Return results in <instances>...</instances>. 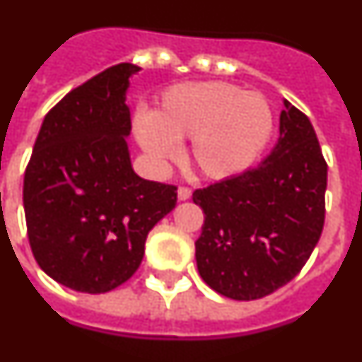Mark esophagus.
I'll return each mask as SVG.
<instances>
[{
    "label": "esophagus",
    "instance_id": "1",
    "mask_svg": "<svg viewBox=\"0 0 362 362\" xmlns=\"http://www.w3.org/2000/svg\"><path fill=\"white\" fill-rule=\"evenodd\" d=\"M191 197V189L186 186L178 187V200H187Z\"/></svg>",
    "mask_w": 362,
    "mask_h": 362
}]
</instances>
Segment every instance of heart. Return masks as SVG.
Instances as JSON below:
<instances>
[{"label": "heart", "mask_w": 362, "mask_h": 362, "mask_svg": "<svg viewBox=\"0 0 362 362\" xmlns=\"http://www.w3.org/2000/svg\"><path fill=\"white\" fill-rule=\"evenodd\" d=\"M134 132L151 162L165 165L191 141V165L209 180L245 173L274 134V112L265 97L221 81L171 88L153 115L139 114Z\"/></svg>", "instance_id": "heart-1"}]
</instances>
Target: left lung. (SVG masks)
<instances>
[{"instance_id": "1", "label": "left lung", "mask_w": 362, "mask_h": 362, "mask_svg": "<svg viewBox=\"0 0 362 362\" xmlns=\"http://www.w3.org/2000/svg\"><path fill=\"white\" fill-rule=\"evenodd\" d=\"M284 105L278 144L259 165L193 193L204 211L199 274L226 298L257 300L289 284L324 228L327 163L308 115Z\"/></svg>"}]
</instances>
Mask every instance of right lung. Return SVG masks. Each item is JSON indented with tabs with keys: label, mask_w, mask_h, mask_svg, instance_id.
Returning <instances> with one entry per match:
<instances>
[{
	"label": "right lung",
	"mask_w": 362,
	"mask_h": 362,
	"mask_svg": "<svg viewBox=\"0 0 362 362\" xmlns=\"http://www.w3.org/2000/svg\"><path fill=\"white\" fill-rule=\"evenodd\" d=\"M134 64L92 77L47 112L23 176L33 256L45 274L101 294L138 270L145 239L176 206V186L138 176L124 93Z\"/></svg>",
	"instance_id": "add662e5"
}]
</instances>
